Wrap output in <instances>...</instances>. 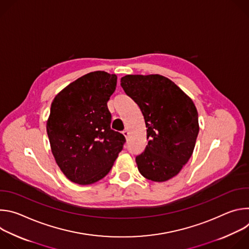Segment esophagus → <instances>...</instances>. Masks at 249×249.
<instances>
[{
	"label": "esophagus",
	"mask_w": 249,
	"mask_h": 249,
	"mask_svg": "<svg viewBox=\"0 0 249 249\" xmlns=\"http://www.w3.org/2000/svg\"><path fill=\"white\" fill-rule=\"evenodd\" d=\"M122 134L125 136V138H127L129 135V132H128V130H124V131H122Z\"/></svg>",
	"instance_id": "obj_1"
}]
</instances>
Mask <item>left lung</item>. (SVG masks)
Instances as JSON below:
<instances>
[{
  "mask_svg": "<svg viewBox=\"0 0 249 249\" xmlns=\"http://www.w3.org/2000/svg\"><path fill=\"white\" fill-rule=\"evenodd\" d=\"M121 87L143 113L148 145L136 157L141 174L157 182L178 173L192 156L199 133L193 101L160 75H127Z\"/></svg>",
  "mask_w": 249,
  "mask_h": 249,
  "instance_id": "1",
  "label": "left lung"
}]
</instances>
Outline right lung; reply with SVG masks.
<instances>
[{
    "mask_svg": "<svg viewBox=\"0 0 249 249\" xmlns=\"http://www.w3.org/2000/svg\"><path fill=\"white\" fill-rule=\"evenodd\" d=\"M117 76L96 71L70 84L54 98L47 134L57 164L78 184L94 183L107 174L125 137L111 129L107 101Z\"/></svg>",
    "mask_w": 249,
    "mask_h": 249,
    "instance_id": "add662e5",
    "label": "right lung"
}]
</instances>
